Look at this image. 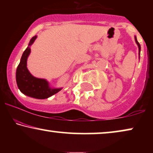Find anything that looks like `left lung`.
<instances>
[{
  "instance_id": "obj_1",
  "label": "left lung",
  "mask_w": 153,
  "mask_h": 153,
  "mask_svg": "<svg viewBox=\"0 0 153 153\" xmlns=\"http://www.w3.org/2000/svg\"><path fill=\"white\" fill-rule=\"evenodd\" d=\"M134 39H135L136 43H137V45L138 46V47H139V59H140V52H141V46H140V44L139 43V42L137 41V37H136V36H134Z\"/></svg>"
}]
</instances>
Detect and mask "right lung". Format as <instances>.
I'll use <instances>...</instances> for the list:
<instances>
[{
    "instance_id": "add662e5",
    "label": "right lung",
    "mask_w": 153,
    "mask_h": 153,
    "mask_svg": "<svg viewBox=\"0 0 153 153\" xmlns=\"http://www.w3.org/2000/svg\"><path fill=\"white\" fill-rule=\"evenodd\" d=\"M37 37V35H35L31 38L28 47L22 54L19 64L16 68V81L19 89L25 95L35 99L44 100L58 93L62 88H56L51 87L46 79L33 76L27 68V60L31 51L30 47Z\"/></svg>"
}]
</instances>
